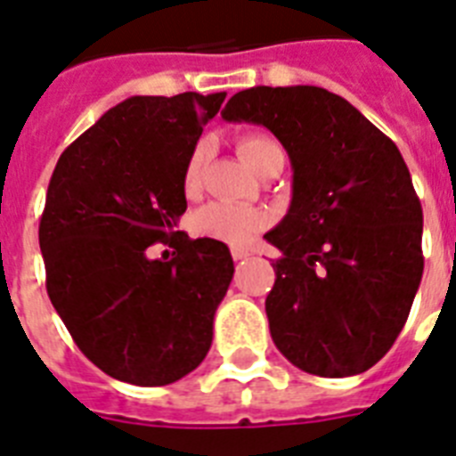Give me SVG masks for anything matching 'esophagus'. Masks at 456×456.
Here are the masks:
<instances>
[{"label":"esophagus","instance_id":"esophagus-1","mask_svg":"<svg viewBox=\"0 0 456 456\" xmlns=\"http://www.w3.org/2000/svg\"><path fill=\"white\" fill-rule=\"evenodd\" d=\"M232 257H234L236 262H239V259H246V257H250V250H248V248L234 246L232 248Z\"/></svg>","mask_w":456,"mask_h":456}]
</instances>
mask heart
Masks as SVG:
<instances>
[{
    "label": "heart",
    "mask_w": 456,
    "mask_h": 456,
    "mask_svg": "<svg viewBox=\"0 0 456 456\" xmlns=\"http://www.w3.org/2000/svg\"><path fill=\"white\" fill-rule=\"evenodd\" d=\"M239 152L246 159L248 167L252 171H262L266 167L271 157L278 155L281 148L266 136L259 134H248L239 141ZM206 159H208V143L194 145V151L190 152L185 162V171H183V187L185 192H197L201 185V174H204ZM269 224V216L264 210L248 208V206L224 204V201H216L204 208H199L192 217V232L201 239H213L220 243H232V246H240L248 243L252 236L262 232Z\"/></svg>",
    "instance_id": "1"
}]
</instances>
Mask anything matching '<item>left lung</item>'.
<instances>
[{
    "instance_id": "left-lung-1",
    "label": "left lung",
    "mask_w": 456,
    "mask_h": 456,
    "mask_svg": "<svg viewBox=\"0 0 456 456\" xmlns=\"http://www.w3.org/2000/svg\"><path fill=\"white\" fill-rule=\"evenodd\" d=\"M222 118L269 129L289 155L292 201L266 240L282 252L271 338L297 369L347 378L378 364L422 281V206L399 148L315 86L236 92Z\"/></svg>"
}]
</instances>
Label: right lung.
Instances as JSON below:
<instances>
[{
	"label": "right lung",
	"mask_w": 456,
	"mask_h": 456,
	"mask_svg": "<svg viewBox=\"0 0 456 456\" xmlns=\"http://www.w3.org/2000/svg\"><path fill=\"white\" fill-rule=\"evenodd\" d=\"M224 97L125 99L53 171L39 224L48 297L80 352L116 380L171 385L210 350L234 259L220 240L175 229L187 157ZM152 242L176 257L152 260Z\"/></svg>",
	"instance_id": "obj_1"
}]
</instances>
